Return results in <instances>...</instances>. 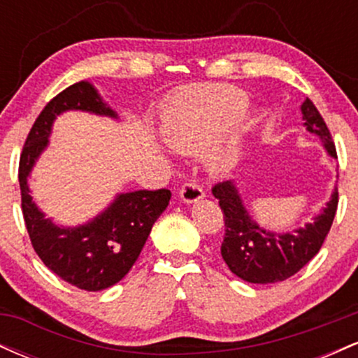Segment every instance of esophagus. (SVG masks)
Masks as SVG:
<instances>
[{
    "mask_svg": "<svg viewBox=\"0 0 358 358\" xmlns=\"http://www.w3.org/2000/svg\"><path fill=\"white\" fill-rule=\"evenodd\" d=\"M203 188L200 187L195 180H187V182L182 185V190H180V196H182L183 202L187 203L196 202V200L203 199Z\"/></svg>",
    "mask_w": 358,
    "mask_h": 358,
    "instance_id": "obj_1",
    "label": "esophagus"
}]
</instances>
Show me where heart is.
<instances>
[{"label": "heart", "mask_w": 358, "mask_h": 358, "mask_svg": "<svg viewBox=\"0 0 358 358\" xmlns=\"http://www.w3.org/2000/svg\"><path fill=\"white\" fill-rule=\"evenodd\" d=\"M248 96L231 85H199L176 96L165 113L168 143L178 151L207 146L248 108Z\"/></svg>", "instance_id": "1"}]
</instances>
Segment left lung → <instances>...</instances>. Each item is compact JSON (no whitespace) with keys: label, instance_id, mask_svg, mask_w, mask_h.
<instances>
[{"label":"left lung","instance_id":"left-lung-1","mask_svg":"<svg viewBox=\"0 0 358 358\" xmlns=\"http://www.w3.org/2000/svg\"><path fill=\"white\" fill-rule=\"evenodd\" d=\"M301 113L306 129L322 139L328 153L336 158L330 129L308 97L301 104ZM212 193L219 199L224 213L222 257L236 276L256 285L285 281L305 268L322 249L338 207V190L335 188L327 208L311 224L293 232L276 234L264 231L250 219L234 182L217 183Z\"/></svg>","mask_w":358,"mask_h":358}]
</instances>
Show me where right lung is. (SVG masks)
<instances>
[{"instance_id":"add662e5","label":"right lung","mask_w":358,"mask_h":358,"mask_svg":"<svg viewBox=\"0 0 358 358\" xmlns=\"http://www.w3.org/2000/svg\"><path fill=\"white\" fill-rule=\"evenodd\" d=\"M69 109L117 116L89 82H77L45 106L20 156L23 219L35 252L52 273L79 289L101 291L121 281L133 268L156 219L170 203L171 192L159 188L121 193L108 210L80 227H59L45 219L31 202L27 178L47 146L53 119Z\"/></svg>"}]
</instances>
